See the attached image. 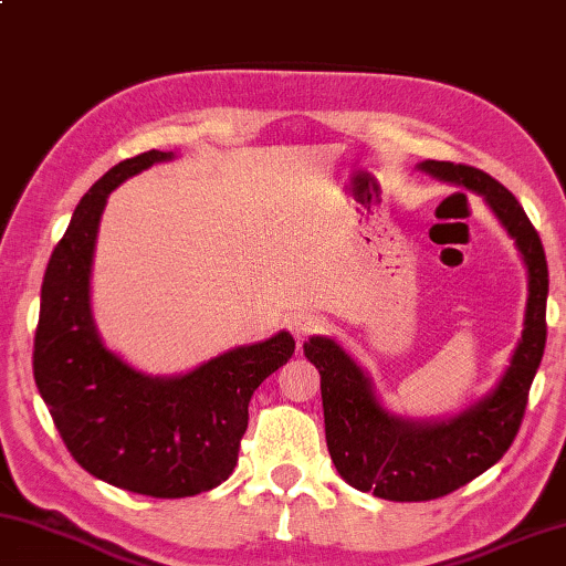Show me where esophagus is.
<instances>
[{"mask_svg":"<svg viewBox=\"0 0 566 566\" xmlns=\"http://www.w3.org/2000/svg\"><path fill=\"white\" fill-rule=\"evenodd\" d=\"M323 325H325V321L321 318V315H315V313H295L293 318H291V323H289V328L293 333V338L298 340V345H301L303 340H308L311 335L321 333Z\"/></svg>","mask_w":566,"mask_h":566,"instance_id":"obj_1","label":"esophagus"}]
</instances>
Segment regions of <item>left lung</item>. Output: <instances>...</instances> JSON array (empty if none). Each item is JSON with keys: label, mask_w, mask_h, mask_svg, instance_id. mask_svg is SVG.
<instances>
[{"label": "left lung", "mask_w": 566, "mask_h": 566, "mask_svg": "<svg viewBox=\"0 0 566 566\" xmlns=\"http://www.w3.org/2000/svg\"><path fill=\"white\" fill-rule=\"evenodd\" d=\"M418 168L488 201L527 265L530 295L510 368L492 392L444 420H405L385 410L368 375L333 338L315 335L303 345L321 373L325 440L335 470L350 488L392 502L444 497L502 460L520 432L547 343V258L517 198L480 168L450 161H422Z\"/></svg>", "instance_id": "obj_1"}]
</instances>
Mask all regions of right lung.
Wrapping results in <instances>:
<instances>
[{"label":"right lung","instance_id":"right-lung-1","mask_svg":"<svg viewBox=\"0 0 566 566\" xmlns=\"http://www.w3.org/2000/svg\"><path fill=\"white\" fill-rule=\"evenodd\" d=\"M146 151L88 188L49 258L34 335V380L82 468L148 497H193L228 480L248 428V402L291 360L289 331L241 345L174 378H154L108 350L92 315V261L108 193L128 176L171 161Z\"/></svg>","mask_w":566,"mask_h":566}]
</instances>
